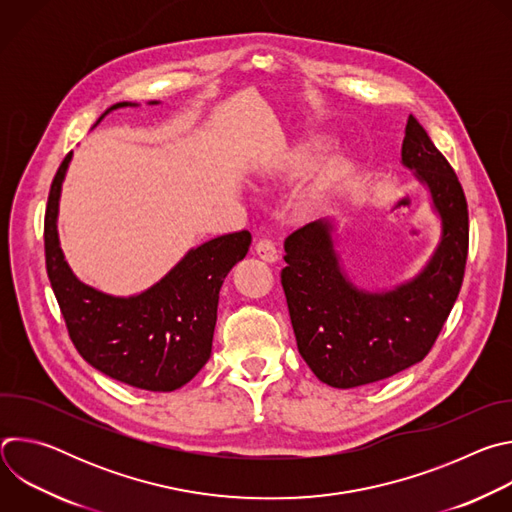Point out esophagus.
<instances>
[{
	"label": "esophagus",
	"mask_w": 512,
	"mask_h": 512,
	"mask_svg": "<svg viewBox=\"0 0 512 512\" xmlns=\"http://www.w3.org/2000/svg\"><path fill=\"white\" fill-rule=\"evenodd\" d=\"M255 253L267 261V263H275L279 259V251H277V245L271 241V239H259L257 245H255Z\"/></svg>",
	"instance_id": "obj_1"
}]
</instances>
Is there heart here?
<instances>
[{
	"instance_id": "1",
	"label": "heart",
	"mask_w": 512,
	"mask_h": 512,
	"mask_svg": "<svg viewBox=\"0 0 512 512\" xmlns=\"http://www.w3.org/2000/svg\"><path fill=\"white\" fill-rule=\"evenodd\" d=\"M328 148H330V141L328 139H322V137L320 139H312L302 148V156L308 158V160H314V158H320Z\"/></svg>"
}]
</instances>
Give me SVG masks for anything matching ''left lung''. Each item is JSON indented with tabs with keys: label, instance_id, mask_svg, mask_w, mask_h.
Wrapping results in <instances>:
<instances>
[{
	"label": "left lung",
	"instance_id": "obj_1",
	"mask_svg": "<svg viewBox=\"0 0 512 512\" xmlns=\"http://www.w3.org/2000/svg\"><path fill=\"white\" fill-rule=\"evenodd\" d=\"M401 158L427 184L442 216V241L413 281L383 294L356 289L340 271L326 221L294 231L283 245L281 285L298 350L312 373L336 389L377 383L423 360L464 281L468 202L454 168L413 115Z\"/></svg>",
	"mask_w": 512,
	"mask_h": 512
}]
</instances>
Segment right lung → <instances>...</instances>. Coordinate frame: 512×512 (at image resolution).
Returning a JSON list of instances; mask_svg holds the SVG:
<instances>
[{
  "label": "right lung",
  "mask_w": 512,
  "mask_h": 512,
  "mask_svg": "<svg viewBox=\"0 0 512 512\" xmlns=\"http://www.w3.org/2000/svg\"><path fill=\"white\" fill-rule=\"evenodd\" d=\"M70 158L72 152L56 170L44 214L46 271L68 336L91 367L115 381L145 391L180 389L210 358L218 291L247 255L251 233L223 235L192 249L139 296L101 294L72 275L58 247V198Z\"/></svg>",
  "instance_id": "right-lung-1"
}]
</instances>
